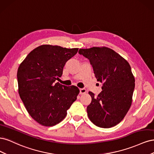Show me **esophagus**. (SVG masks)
<instances>
[{
  "mask_svg": "<svg viewBox=\"0 0 154 154\" xmlns=\"http://www.w3.org/2000/svg\"><path fill=\"white\" fill-rule=\"evenodd\" d=\"M87 91L85 88H80V94H85V93H86Z\"/></svg>",
  "mask_w": 154,
  "mask_h": 154,
  "instance_id": "1",
  "label": "esophagus"
}]
</instances>
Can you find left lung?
<instances>
[{
    "mask_svg": "<svg viewBox=\"0 0 154 154\" xmlns=\"http://www.w3.org/2000/svg\"><path fill=\"white\" fill-rule=\"evenodd\" d=\"M80 54L88 59L102 91L87 107L88 118L97 127L110 128L118 125L132 104L135 79L127 60L108 48L80 49Z\"/></svg>",
    "mask_w": 154,
    "mask_h": 154,
    "instance_id": "1",
    "label": "left lung"
}]
</instances>
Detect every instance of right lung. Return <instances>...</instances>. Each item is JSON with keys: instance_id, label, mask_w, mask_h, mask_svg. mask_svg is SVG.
<instances>
[{"instance_id": "right-lung-1", "label": "right lung", "mask_w": 154, "mask_h": 154, "mask_svg": "<svg viewBox=\"0 0 154 154\" xmlns=\"http://www.w3.org/2000/svg\"><path fill=\"white\" fill-rule=\"evenodd\" d=\"M78 48L42 45L32 50L17 72L18 93L29 115L46 127L59 123L75 101L80 90L76 86L55 83L63 67Z\"/></svg>"}]
</instances>
